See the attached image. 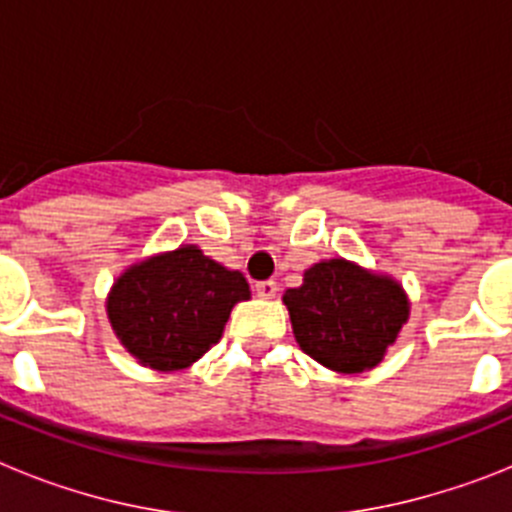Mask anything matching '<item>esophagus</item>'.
<instances>
[{
  "label": "esophagus",
  "mask_w": 512,
  "mask_h": 512,
  "mask_svg": "<svg viewBox=\"0 0 512 512\" xmlns=\"http://www.w3.org/2000/svg\"><path fill=\"white\" fill-rule=\"evenodd\" d=\"M256 295L259 297H264V300H271V297L277 295V282H274V279H264V282H256Z\"/></svg>",
  "instance_id": "obj_1"
}]
</instances>
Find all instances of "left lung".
Returning <instances> with one entry per match:
<instances>
[{
	"label": "left lung",
	"instance_id": "left-lung-1",
	"mask_svg": "<svg viewBox=\"0 0 512 512\" xmlns=\"http://www.w3.org/2000/svg\"><path fill=\"white\" fill-rule=\"evenodd\" d=\"M284 305L302 351L343 374L377 366L410 310L400 284L343 259L310 266Z\"/></svg>",
	"mask_w": 512,
	"mask_h": 512
}]
</instances>
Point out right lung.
Listing matches in <instances>:
<instances>
[{
  "label": "right lung",
  "instance_id": "add662e5",
  "mask_svg": "<svg viewBox=\"0 0 512 512\" xmlns=\"http://www.w3.org/2000/svg\"><path fill=\"white\" fill-rule=\"evenodd\" d=\"M248 297L241 271L184 246L125 271L112 287L107 315L140 364L174 372L220 341L233 305Z\"/></svg>",
  "mask_w": 512,
  "mask_h": 512
}]
</instances>
